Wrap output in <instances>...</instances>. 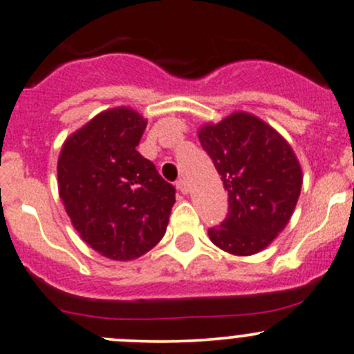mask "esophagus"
<instances>
[{
    "label": "esophagus",
    "mask_w": 354,
    "mask_h": 354,
    "mask_svg": "<svg viewBox=\"0 0 354 354\" xmlns=\"http://www.w3.org/2000/svg\"><path fill=\"white\" fill-rule=\"evenodd\" d=\"M176 188L180 189L183 195H187V193L189 192V187H188V183H187V180H185V178H180V180L176 181Z\"/></svg>",
    "instance_id": "esophagus-1"
}]
</instances>
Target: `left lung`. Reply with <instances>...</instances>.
I'll use <instances>...</instances> for the list:
<instances>
[{"label":"left lung","instance_id":"left-lung-1","mask_svg":"<svg viewBox=\"0 0 354 354\" xmlns=\"http://www.w3.org/2000/svg\"><path fill=\"white\" fill-rule=\"evenodd\" d=\"M229 195V214L208 229L212 243L236 256L265 249L288 224L302 188V169L290 144L245 111L198 130Z\"/></svg>","mask_w":354,"mask_h":354}]
</instances>
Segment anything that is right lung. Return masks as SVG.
<instances>
[{
    "instance_id": "add662e5",
    "label": "right lung",
    "mask_w": 354,
    "mask_h": 354,
    "mask_svg": "<svg viewBox=\"0 0 354 354\" xmlns=\"http://www.w3.org/2000/svg\"><path fill=\"white\" fill-rule=\"evenodd\" d=\"M147 120L127 106L96 115L68 137L57 161L59 195L81 239L129 261L166 232L176 189L139 154Z\"/></svg>"
}]
</instances>
